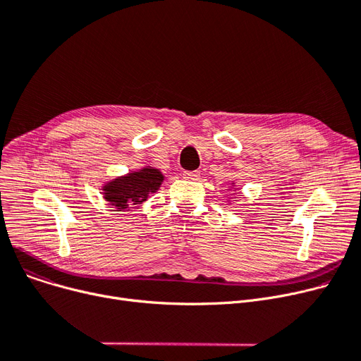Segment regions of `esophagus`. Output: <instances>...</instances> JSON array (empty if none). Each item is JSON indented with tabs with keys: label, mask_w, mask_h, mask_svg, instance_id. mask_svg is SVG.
Here are the masks:
<instances>
[{
	"label": "esophagus",
	"mask_w": 361,
	"mask_h": 361,
	"mask_svg": "<svg viewBox=\"0 0 361 361\" xmlns=\"http://www.w3.org/2000/svg\"><path fill=\"white\" fill-rule=\"evenodd\" d=\"M183 177H184L185 180L196 181V180H199V178H200V173H199V171H184Z\"/></svg>",
	"instance_id": "esophagus-1"
}]
</instances>
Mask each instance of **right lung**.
Wrapping results in <instances>:
<instances>
[{"mask_svg": "<svg viewBox=\"0 0 361 361\" xmlns=\"http://www.w3.org/2000/svg\"><path fill=\"white\" fill-rule=\"evenodd\" d=\"M162 180L164 176L159 169L143 168L137 173H130L108 183L104 187V195L117 209H128L130 204H140L147 199L149 193H155Z\"/></svg>", "mask_w": 361, "mask_h": 361, "instance_id": "1", "label": "right lung"}]
</instances>
